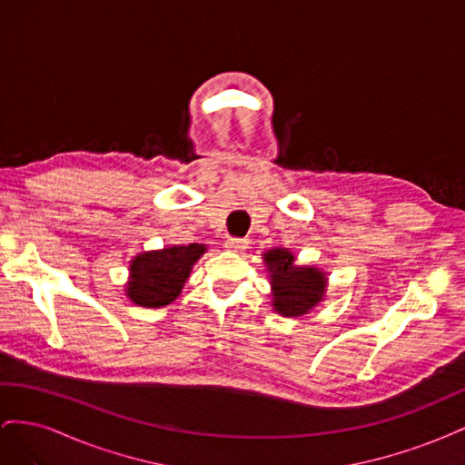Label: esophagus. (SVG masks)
Instances as JSON below:
<instances>
[{
	"label": "esophagus",
	"instance_id": "1",
	"mask_svg": "<svg viewBox=\"0 0 465 465\" xmlns=\"http://www.w3.org/2000/svg\"><path fill=\"white\" fill-rule=\"evenodd\" d=\"M224 248L229 252H244L248 248V241H244V238H229V241H224Z\"/></svg>",
	"mask_w": 465,
	"mask_h": 465
}]
</instances>
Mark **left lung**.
<instances>
[{"instance_id":"1","label":"left lung","mask_w":465,"mask_h":465,"mask_svg":"<svg viewBox=\"0 0 465 465\" xmlns=\"http://www.w3.org/2000/svg\"><path fill=\"white\" fill-rule=\"evenodd\" d=\"M272 287V306L283 318H302L326 301L328 275L316 265H301L289 248L262 254Z\"/></svg>"}]
</instances>
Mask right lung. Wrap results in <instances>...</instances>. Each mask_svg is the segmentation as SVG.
Wrapping results in <instances>:
<instances>
[{
  "label": "right lung",
  "instance_id": "add662e5",
  "mask_svg": "<svg viewBox=\"0 0 465 465\" xmlns=\"http://www.w3.org/2000/svg\"><path fill=\"white\" fill-rule=\"evenodd\" d=\"M205 252L207 244L193 242L188 246H164L134 256L124 285L125 297L143 308H163L174 302L184 289L192 267Z\"/></svg>",
  "mask_w": 465,
  "mask_h": 465
}]
</instances>
